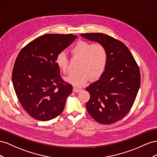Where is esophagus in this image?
<instances>
[{
  "instance_id": "esophagus-1",
  "label": "esophagus",
  "mask_w": 157,
  "mask_h": 157,
  "mask_svg": "<svg viewBox=\"0 0 157 157\" xmlns=\"http://www.w3.org/2000/svg\"><path fill=\"white\" fill-rule=\"evenodd\" d=\"M82 89H79V88H76V87H74L73 89V91L74 93H78L79 91H81Z\"/></svg>"
}]
</instances>
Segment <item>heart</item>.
Returning a JSON list of instances; mask_svg holds the SVG:
<instances>
[{
    "label": "heart",
    "mask_w": 157,
    "mask_h": 157,
    "mask_svg": "<svg viewBox=\"0 0 157 157\" xmlns=\"http://www.w3.org/2000/svg\"><path fill=\"white\" fill-rule=\"evenodd\" d=\"M70 52L74 57L81 59L78 73L71 74L65 78L66 81L75 87H82L90 79H97L103 73L107 63V52L99 44H93L86 41H79L71 48ZM58 67L66 73L68 70L69 60L63 52L56 57Z\"/></svg>",
    "instance_id": "heart-1"
}]
</instances>
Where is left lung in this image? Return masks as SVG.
Segmentation results:
<instances>
[{"mask_svg":"<svg viewBox=\"0 0 157 157\" xmlns=\"http://www.w3.org/2000/svg\"><path fill=\"white\" fill-rule=\"evenodd\" d=\"M81 36L103 46L108 56L104 72L86 88L90 94L87 110L98 122L113 124L128 113L135 101L140 87V69L122 42L101 33H82Z\"/></svg>","mask_w":157,"mask_h":157,"instance_id":"obj_1","label":"left lung"}]
</instances>
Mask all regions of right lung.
<instances>
[{
    "mask_svg": "<svg viewBox=\"0 0 157 157\" xmlns=\"http://www.w3.org/2000/svg\"><path fill=\"white\" fill-rule=\"evenodd\" d=\"M76 38L72 34L43 35L17 55L12 71L13 86L21 105L33 118L48 121L63 111L72 86L61 78L56 57Z\"/></svg>",
    "mask_w": 157,
    "mask_h": 157,
    "instance_id": "right-lung-1",
    "label": "right lung"
}]
</instances>
